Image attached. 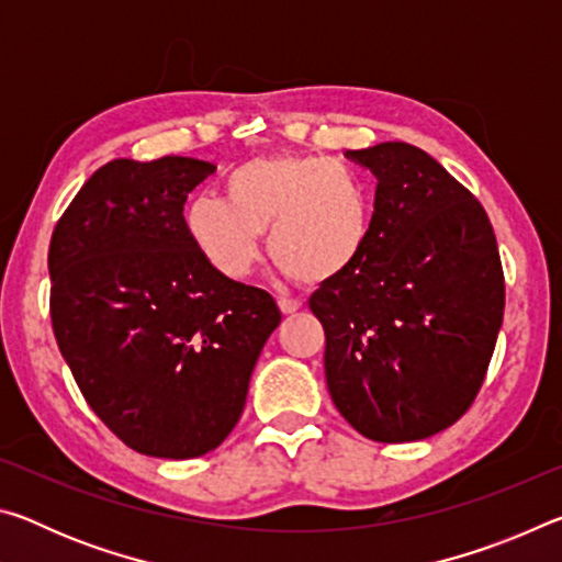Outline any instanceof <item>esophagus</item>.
I'll use <instances>...</instances> for the list:
<instances>
[{"instance_id": "34e87169", "label": "esophagus", "mask_w": 562, "mask_h": 562, "mask_svg": "<svg viewBox=\"0 0 562 562\" xmlns=\"http://www.w3.org/2000/svg\"><path fill=\"white\" fill-rule=\"evenodd\" d=\"M278 304H280L282 315H294V312L302 307V302L300 300H292V297H280Z\"/></svg>"}]
</instances>
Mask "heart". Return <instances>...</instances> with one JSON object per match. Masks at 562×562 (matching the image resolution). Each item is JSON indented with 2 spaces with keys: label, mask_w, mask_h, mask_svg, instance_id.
Wrapping results in <instances>:
<instances>
[{
  "label": "heart",
  "mask_w": 562,
  "mask_h": 562,
  "mask_svg": "<svg viewBox=\"0 0 562 562\" xmlns=\"http://www.w3.org/2000/svg\"><path fill=\"white\" fill-rule=\"evenodd\" d=\"M225 198L198 195L186 233L227 280L252 272L268 229L272 260L307 284L355 268L374 231V198L364 176L322 156H265L237 166Z\"/></svg>",
  "instance_id": "b5f03b06"
}]
</instances>
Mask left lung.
<instances>
[{
  "label": "left lung",
  "instance_id": "1",
  "mask_svg": "<svg viewBox=\"0 0 562 562\" xmlns=\"http://www.w3.org/2000/svg\"><path fill=\"white\" fill-rule=\"evenodd\" d=\"M347 158L379 183L367 252L310 297L331 402L372 441L429 439L469 412L496 349L506 307L496 233L422 148L389 140Z\"/></svg>",
  "mask_w": 562,
  "mask_h": 562
}]
</instances>
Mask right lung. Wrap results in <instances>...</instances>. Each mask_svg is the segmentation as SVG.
<instances>
[{
	"label": "right lung",
	"instance_id": "1",
	"mask_svg": "<svg viewBox=\"0 0 562 562\" xmlns=\"http://www.w3.org/2000/svg\"><path fill=\"white\" fill-rule=\"evenodd\" d=\"M213 164L116 158L76 193L49 245L52 327L83 398L128 449L195 459L243 414L272 294L215 272L186 233Z\"/></svg>",
	"mask_w": 562,
	"mask_h": 562
}]
</instances>
